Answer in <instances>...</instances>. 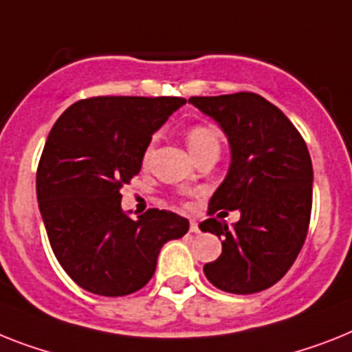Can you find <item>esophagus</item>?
Returning <instances> with one entry per match:
<instances>
[{"instance_id": "34e87169", "label": "esophagus", "mask_w": 352, "mask_h": 352, "mask_svg": "<svg viewBox=\"0 0 352 352\" xmlns=\"http://www.w3.org/2000/svg\"><path fill=\"white\" fill-rule=\"evenodd\" d=\"M190 232L192 234H199V225L196 221H190Z\"/></svg>"}]
</instances>
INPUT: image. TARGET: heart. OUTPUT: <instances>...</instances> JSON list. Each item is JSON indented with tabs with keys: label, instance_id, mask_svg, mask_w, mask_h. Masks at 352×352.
<instances>
[{
	"label": "heart",
	"instance_id": "obj_1",
	"mask_svg": "<svg viewBox=\"0 0 352 352\" xmlns=\"http://www.w3.org/2000/svg\"><path fill=\"white\" fill-rule=\"evenodd\" d=\"M207 144H219V135H217L216 129L208 126H196L187 133V145L190 153ZM151 151H153V145H149L145 151V160H149Z\"/></svg>",
	"mask_w": 352,
	"mask_h": 352
}]
</instances>
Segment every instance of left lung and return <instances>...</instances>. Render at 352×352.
Here are the masks:
<instances>
[{
    "mask_svg": "<svg viewBox=\"0 0 352 352\" xmlns=\"http://www.w3.org/2000/svg\"><path fill=\"white\" fill-rule=\"evenodd\" d=\"M188 104L214 118L230 145V167L208 214L241 212L232 228L216 217L199 225L223 245L203 272L235 295L268 289L292 268L306 241L313 197L306 142L277 106L255 93L190 97Z\"/></svg>",
    "mask_w": 352,
    "mask_h": 352,
    "instance_id": "8db88e82",
    "label": "left lung"
}]
</instances>
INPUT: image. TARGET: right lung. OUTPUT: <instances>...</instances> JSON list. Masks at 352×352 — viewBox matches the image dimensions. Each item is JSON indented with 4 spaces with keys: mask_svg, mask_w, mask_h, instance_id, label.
I'll return each mask as SVG.
<instances>
[{
    "mask_svg": "<svg viewBox=\"0 0 352 352\" xmlns=\"http://www.w3.org/2000/svg\"><path fill=\"white\" fill-rule=\"evenodd\" d=\"M185 102L93 97L52 127L37 167V203L55 257L86 292H138L155 275L162 246L188 232L174 212L149 208L131 219L120 207V187L140 173L153 135Z\"/></svg>",
    "mask_w": 352,
    "mask_h": 352,
    "instance_id": "right-lung-1",
    "label": "right lung"
}]
</instances>
